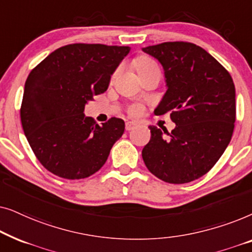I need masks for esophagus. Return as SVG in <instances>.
Segmentation results:
<instances>
[{
  "label": "esophagus",
  "instance_id": "34e87169",
  "mask_svg": "<svg viewBox=\"0 0 252 252\" xmlns=\"http://www.w3.org/2000/svg\"><path fill=\"white\" fill-rule=\"evenodd\" d=\"M125 126H126V130H132L133 128H135V127L137 126V123H135V122H127Z\"/></svg>",
  "mask_w": 252,
  "mask_h": 252
}]
</instances>
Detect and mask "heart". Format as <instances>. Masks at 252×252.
I'll list each match as a JSON object with an SVG mask.
<instances>
[{
    "mask_svg": "<svg viewBox=\"0 0 252 252\" xmlns=\"http://www.w3.org/2000/svg\"><path fill=\"white\" fill-rule=\"evenodd\" d=\"M135 65H136V68L139 72H142V71H146V70H149V68H153V67H157L156 64L154 63L153 61L150 60V58L148 57H144V56H141L137 58L135 61ZM129 113L133 116H139L142 113L143 111V108L141 106L140 104H133L129 106Z\"/></svg>",
    "mask_w": 252,
    "mask_h": 252,
    "instance_id": "heart-1",
    "label": "heart"
}]
</instances>
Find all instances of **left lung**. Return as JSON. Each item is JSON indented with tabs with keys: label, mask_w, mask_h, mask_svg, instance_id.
<instances>
[{
	"label": "left lung",
	"mask_w": 252,
	"mask_h": 252,
	"mask_svg": "<svg viewBox=\"0 0 252 252\" xmlns=\"http://www.w3.org/2000/svg\"><path fill=\"white\" fill-rule=\"evenodd\" d=\"M142 50L159 62L166 79L167 91L155 115L171 112L177 125L171 133L149 126L143 161L155 177L168 184L194 181L215 166L232 139L236 117L233 79L194 43L164 42Z\"/></svg>",
	"instance_id": "obj_1"
}]
</instances>
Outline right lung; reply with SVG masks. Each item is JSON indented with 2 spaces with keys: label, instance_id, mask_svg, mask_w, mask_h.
Here are the masks:
<instances>
[{
  "label": "right lung",
  "instance_id": "obj_1",
  "mask_svg": "<svg viewBox=\"0 0 252 252\" xmlns=\"http://www.w3.org/2000/svg\"><path fill=\"white\" fill-rule=\"evenodd\" d=\"M129 47L73 43L61 47L31 71L20 119L26 139L44 168L75 180L91 177L108 159L125 130L120 118L101 126L85 105L108 89Z\"/></svg>",
  "mask_w": 252,
  "mask_h": 252
}]
</instances>
